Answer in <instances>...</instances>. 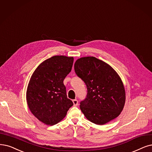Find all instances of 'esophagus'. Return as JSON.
I'll use <instances>...</instances> for the list:
<instances>
[{
    "label": "esophagus",
    "instance_id": "obj_1",
    "mask_svg": "<svg viewBox=\"0 0 152 152\" xmlns=\"http://www.w3.org/2000/svg\"><path fill=\"white\" fill-rule=\"evenodd\" d=\"M72 103H73V105L74 106H77L78 105V102L77 99H73L72 100Z\"/></svg>",
    "mask_w": 152,
    "mask_h": 152
}]
</instances>
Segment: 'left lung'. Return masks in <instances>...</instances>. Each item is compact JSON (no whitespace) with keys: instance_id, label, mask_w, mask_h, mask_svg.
Returning <instances> with one entry per match:
<instances>
[{"instance_id":"obj_1","label":"left lung","mask_w":152,"mask_h":152,"mask_svg":"<svg viewBox=\"0 0 152 152\" xmlns=\"http://www.w3.org/2000/svg\"><path fill=\"white\" fill-rule=\"evenodd\" d=\"M75 70L87 87L86 98L80 103L86 118L103 125L118 116L124 108L126 94L121 77L113 67L88 56L76 61Z\"/></svg>"}]
</instances>
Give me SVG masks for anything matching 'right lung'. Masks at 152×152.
Wrapping results in <instances>:
<instances>
[{
	"label": "right lung",
	"mask_w": 152,
	"mask_h": 152,
	"mask_svg": "<svg viewBox=\"0 0 152 152\" xmlns=\"http://www.w3.org/2000/svg\"><path fill=\"white\" fill-rule=\"evenodd\" d=\"M73 61V57L53 56L42 62L31 77L26 91L28 107L44 124H57L73 105L67 97L63 83L71 71Z\"/></svg>",
	"instance_id": "1"
}]
</instances>
